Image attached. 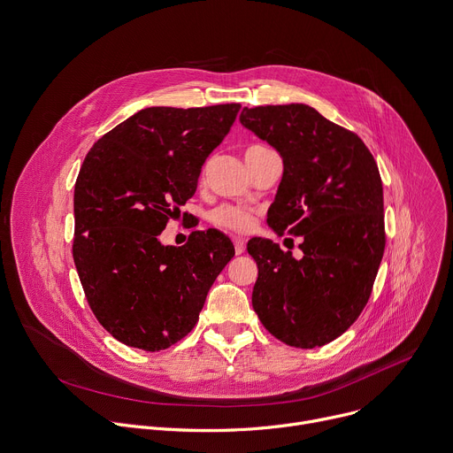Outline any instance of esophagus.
I'll use <instances>...</instances> for the list:
<instances>
[{"label":"esophagus","instance_id":"1","mask_svg":"<svg viewBox=\"0 0 453 453\" xmlns=\"http://www.w3.org/2000/svg\"><path fill=\"white\" fill-rule=\"evenodd\" d=\"M233 243H234V252L236 254H242L245 250V240L240 238V236H234L233 238Z\"/></svg>","mask_w":453,"mask_h":453}]
</instances>
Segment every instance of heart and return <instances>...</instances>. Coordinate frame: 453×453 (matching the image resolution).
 <instances>
[{
    "label": "heart",
    "instance_id": "1",
    "mask_svg": "<svg viewBox=\"0 0 453 453\" xmlns=\"http://www.w3.org/2000/svg\"><path fill=\"white\" fill-rule=\"evenodd\" d=\"M256 149H260V147L257 145L249 147L247 152L256 150ZM211 219L220 227L231 229V231H247L252 226V215L238 206H220L211 213Z\"/></svg>",
    "mask_w": 453,
    "mask_h": 453
}]
</instances>
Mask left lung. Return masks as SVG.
I'll list each match as a JSON object with an SVG mask.
<instances>
[{
    "label": "left lung",
    "instance_id": "obj_1",
    "mask_svg": "<svg viewBox=\"0 0 453 453\" xmlns=\"http://www.w3.org/2000/svg\"><path fill=\"white\" fill-rule=\"evenodd\" d=\"M240 121L283 157L269 226L301 236V260L252 238V308L281 342L311 349L342 335L369 301L385 249L383 188L364 142L304 104L243 107Z\"/></svg>",
    "mask_w": 453,
    "mask_h": 453
}]
</instances>
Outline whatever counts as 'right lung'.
Masks as SVG:
<instances>
[{"label":"right lung","instance_id":"add662e5","mask_svg":"<svg viewBox=\"0 0 453 453\" xmlns=\"http://www.w3.org/2000/svg\"><path fill=\"white\" fill-rule=\"evenodd\" d=\"M240 107L142 109L104 134L81 166L73 260L95 317L125 346L161 351L184 339L234 256L217 229L193 231L180 247L159 234L193 197Z\"/></svg>","mask_w":453,"mask_h":453}]
</instances>
